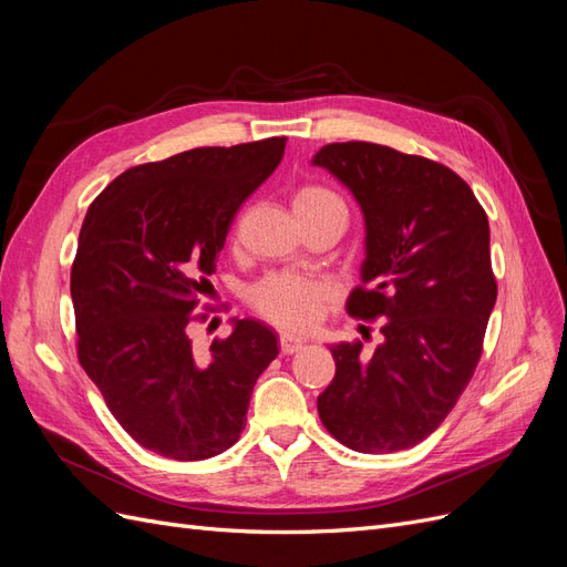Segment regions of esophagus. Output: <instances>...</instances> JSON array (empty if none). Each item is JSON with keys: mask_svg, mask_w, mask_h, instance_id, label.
Instances as JSON below:
<instances>
[{"mask_svg": "<svg viewBox=\"0 0 567 567\" xmlns=\"http://www.w3.org/2000/svg\"><path fill=\"white\" fill-rule=\"evenodd\" d=\"M302 338H296V336H288V333H284L281 338H279V348H281V354H296V352H300L302 350Z\"/></svg>", "mask_w": 567, "mask_h": 567, "instance_id": "1", "label": "esophagus"}]
</instances>
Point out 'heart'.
<instances>
[{"mask_svg":"<svg viewBox=\"0 0 567 567\" xmlns=\"http://www.w3.org/2000/svg\"><path fill=\"white\" fill-rule=\"evenodd\" d=\"M293 208L298 217L321 213H348L342 198L329 186L305 184L296 192ZM336 286L319 279L288 277V274H271L250 288L252 310L286 331H307L319 321L336 300Z\"/></svg>","mask_w":567,"mask_h":567,"instance_id":"heart-1","label":"heart"}]
</instances>
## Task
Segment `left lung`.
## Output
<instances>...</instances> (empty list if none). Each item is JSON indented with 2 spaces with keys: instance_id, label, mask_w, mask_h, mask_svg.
<instances>
[{
  "instance_id": "left-lung-1",
  "label": "left lung",
  "mask_w": 567,
  "mask_h": 567,
  "mask_svg": "<svg viewBox=\"0 0 567 567\" xmlns=\"http://www.w3.org/2000/svg\"><path fill=\"white\" fill-rule=\"evenodd\" d=\"M354 194L367 221L354 319H381L383 342L331 348L336 379L319 419L338 442L388 454L423 442L447 419L483 354L496 302L489 221L454 169L371 142L326 144L312 161Z\"/></svg>"
}]
</instances>
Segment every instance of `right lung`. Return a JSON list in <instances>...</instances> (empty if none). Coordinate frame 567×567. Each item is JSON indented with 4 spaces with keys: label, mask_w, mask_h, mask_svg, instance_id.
Returning <instances> with one entry per match:
<instances>
[{
    "label": "right lung",
    "mask_w": 567,
    "mask_h": 567,
    "mask_svg": "<svg viewBox=\"0 0 567 567\" xmlns=\"http://www.w3.org/2000/svg\"><path fill=\"white\" fill-rule=\"evenodd\" d=\"M286 136L203 146L125 169L90 205L71 269L78 359L144 450L200 461L246 427L277 336L236 319L208 352L188 336L236 210L284 158Z\"/></svg>",
    "instance_id": "add662e5"
}]
</instances>
